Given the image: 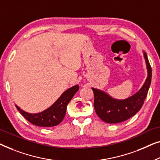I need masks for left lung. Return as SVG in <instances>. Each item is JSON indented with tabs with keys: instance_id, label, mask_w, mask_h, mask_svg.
Segmentation results:
<instances>
[{
	"instance_id": "obj_1",
	"label": "left lung",
	"mask_w": 160,
	"mask_h": 160,
	"mask_svg": "<svg viewBox=\"0 0 160 160\" xmlns=\"http://www.w3.org/2000/svg\"><path fill=\"white\" fill-rule=\"evenodd\" d=\"M143 55L147 63L148 77L142 88L131 97L125 100H117L110 97L102 91L92 88L94 93V109L97 115L103 122L107 123L123 122L135 115L142 107L152 80V67L147 53L144 52Z\"/></svg>"
}]
</instances>
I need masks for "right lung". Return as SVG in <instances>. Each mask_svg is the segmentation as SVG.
Returning a JSON list of instances; mask_svg holds the SVG:
<instances>
[{"mask_svg":"<svg viewBox=\"0 0 160 160\" xmlns=\"http://www.w3.org/2000/svg\"><path fill=\"white\" fill-rule=\"evenodd\" d=\"M79 90L78 85L67 89L58 98V99L48 109L38 114H30L20 109L16 106L18 111L22 116L32 125L40 127H52L59 124L64 118L66 114L67 107L70 102L74 95Z\"/></svg>","mask_w":160,"mask_h":160,"instance_id":"right-lung-1","label":"right lung"}]
</instances>
